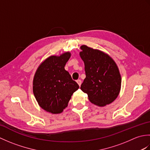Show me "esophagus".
<instances>
[{"instance_id": "esophagus-1", "label": "esophagus", "mask_w": 150, "mask_h": 150, "mask_svg": "<svg viewBox=\"0 0 150 150\" xmlns=\"http://www.w3.org/2000/svg\"><path fill=\"white\" fill-rule=\"evenodd\" d=\"M77 84H79V86H81V83H82V81H81V80H80V79H79V80H77Z\"/></svg>"}]
</instances>
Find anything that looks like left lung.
I'll list each match as a JSON object with an SVG mask.
<instances>
[{
	"instance_id": "1",
	"label": "left lung",
	"mask_w": 150,
	"mask_h": 150,
	"mask_svg": "<svg viewBox=\"0 0 150 150\" xmlns=\"http://www.w3.org/2000/svg\"><path fill=\"white\" fill-rule=\"evenodd\" d=\"M79 53L84 61L86 78L81 90L87 93L88 99L96 106L110 104L119 95L121 76L114 60L104 52L86 45L81 46Z\"/></svg>"
}]
</instances>
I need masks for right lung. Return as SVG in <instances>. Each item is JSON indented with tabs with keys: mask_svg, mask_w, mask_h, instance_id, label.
Listing matches in <instances>:
<instances>
[{
	"mask_svg": "<svg viewBox=\"0 0 150 150\" xmlns=\"http://www.w3.org/2000/svg\"><path fill=\"white\" fill-rule=\"evenodd\" d=\"M71 53L52 55L40 63L35 73L33 91L38 104L47 112L62 113L71 95L79 88L64 66Z\"/></svg>",
	"mask_w": 150,
	"mask_h": 150,
	"instance_id": "1",
	"label": "right lung"
}]
</instances>
